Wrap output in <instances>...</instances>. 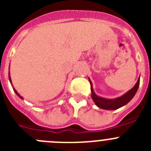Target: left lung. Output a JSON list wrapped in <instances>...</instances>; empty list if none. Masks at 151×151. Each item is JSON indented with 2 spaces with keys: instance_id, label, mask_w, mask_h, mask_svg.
Masks as SVG:
<instances>
[{
  "instance_id": "obj_1",
  "label": "left lung",
  "mask_w": 151,
  "mask_h": 151,
  "mask_svg": "<svg viewBox=\"0 0 151 151\" xmlns=\"http://www.w3.org/2000/svg\"><path fill=\"white\" fill-rule=\"evenodd\" d=\"M90 84L91 88L92 99H93L94 102L95 103V104L98 107L104 109V110H114L121 107V106H124V105L127 104L132 99L133 97L135 95L137 91H138V87H139L140 78H138V82H137V83L135 84V85L132 88L129 90L127 93H125L124 95L121 96V97H118V98H116V99H105V98H103V97H98V96H97L94 94V91L92 89V84L91 81Z\"/></svg>"
}]
</instances>
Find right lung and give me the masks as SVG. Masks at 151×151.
Returning a JSON list of instances; mask_svg holds the SVG:
<instances>
[{"instance_id": "1", "label": "right lung", "mask_w": 151, "mask_h": 151, "mask_svg": "<svg viewBox=\"0 0 151 151\" xmlns=\"http://www.w3.org/2000/svg\"><path fill=\"white\" fill-rule=\"evenodd\" d=\"M9 79H10V83H11V78H10V73H9ZM13 91H15V93H16V94H17V95H18V96H19V97H20V98H22V97H21V96H20V95H19V94H18V92H17V91H16V89H15V88H13Z\"/></svg>"}]
</instances>
